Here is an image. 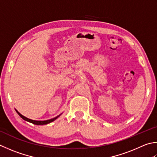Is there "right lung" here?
I'll list each match as a JSON object with an SVG mask.
<instances>
[{
	"instance_id": "right-lung-1",
	"label": "right lung",
	"mask_w": 157,
	"mask_h": 157,
	"mask_svg": "<svg viewBox=\"0 0 157 157\" xmlns=\"http://www.w3.org/2000/svg\"><path fill=\"white\" fill-rule=\"evenodd\" d=\"M15 111H16V112L18 113V115H19L21 118L24 119V121H26L28 122H31V123H33L34 124H36V125H44V124H46L50 123V122H53L54 121H55V120H56L58 117V116H60V115L58 116H56V117H55L54 118H52V119H50V120H47V121H33V120L29 119V118L25 117V116H22L20 113L18 112L17 110H15Z\"/></svg>"
}]
</instances>
